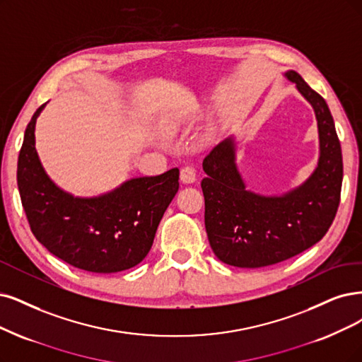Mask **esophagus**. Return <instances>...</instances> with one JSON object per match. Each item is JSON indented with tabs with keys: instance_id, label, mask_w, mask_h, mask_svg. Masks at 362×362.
I'll return each instance as SVG.
<instances>
[{
	"instance_id": "34e87169",
	"label": "esophagus",
	"mask_w": 362,
	"mask_h": 362,
	"mask_svg": "<svg viewBox=\"0 0 362 362\" xmlns=\"http://www.w3.org/2000/svg\"><path fill=\"white\" fill-rule=\"evenodd\" d=\"M180 180L183 183H194L197 180V173H195V168L194 167H189V165H185L182 170H180Z\"/></svg>"
}]
</instances>
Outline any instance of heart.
<instances>
[{
  "label": "heart",
  "mask_w": 362,
  "mask_h": 362,
  "mask_svg": "<svg viewBox=\"0 0 362 362\" xmlns=\"http://www.w3.org/2000/svg\"><path fill=\"white\" fill-rule=\"evenodd\" d=\"M176 124H177V119H176V117H170V119H168V127H170V128L176 127Z\"/></svg>",
  "instance_id": "obj_1"
}]
</instances>
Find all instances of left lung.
<instances>
[{"label": "left lung", "instance_id": "left-lung-1", "mask_svg": "<svg viewBox=\"0 0 362 362\" xmlns=\"http://www.w3.org/2000/svg\"><path fill=\"white\" fill-rule=\"evenodd\" d=\"M284 76L315 112L319 156L310 176L280 195L247 189L234 136L213 147L203 160L209 243L222 262L242 269L273 265L312 247L327 234L340 203L343 158L328 104L298 73L288 70Z\"/></svg>", "mask_w": 362, "mask_h": 362}]
</instances>
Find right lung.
<instances>
[{"label": "right lung", "mask_w": 362, "mask_h": 362, "mask_svg": "<svg viewBox=\"0 0 362 362\" xmlns=\"http://www.w3.org/2000/svg\"><path fill=\"white\" fill-rule=\"evenodd\" d=\"M46 104L26 127L18 159V188L33 234L53 255L85 272L117 273L140 264L179 191V168L125 180L97 197L66 192L49 177L35 149V122Z\"/></svg>", "instance_id": "1"}]
</instances>
